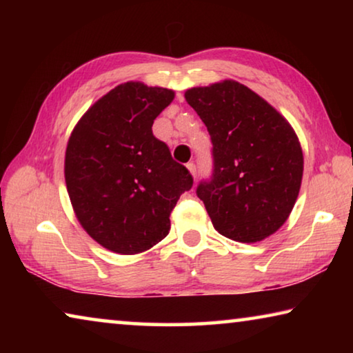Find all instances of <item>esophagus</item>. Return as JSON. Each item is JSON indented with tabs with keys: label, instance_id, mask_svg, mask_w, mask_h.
Segmentation results:
<instances>
[{
	"label": "esophagus",
	"instance_id": "34e87169",
	"mask_svg": "<svg viewBox=\"0 0 353 353\" xmlns=\"http://www.w3.org/2000/svg\"><path fill=\"white\" fill-rule=\"evenodd\" d=\"M187 168L190 170L191 174H193L196 177V174H198V170H196V163L194 162H188L187 163Z\"/></svg>",
	"mask_w": 353,
	"mask_h": 353
}]
</instances>
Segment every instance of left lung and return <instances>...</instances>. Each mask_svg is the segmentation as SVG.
I'll return each instance as SVG.
<instances>
[{
	"label": "left lung",
	"instance_id": "8db88e82",
	"mask_svg": "<svg viewBox=\"0 0 353 353\" xmlns=\"http://www.w3.org/2000/svg\"><path fill=\"white\" fill-rule=\"evenodd\" d=\"M187 103L212 140V176L196 194L213 227L240 243L272 235L301 190L303 155L297 135L272 105L235 81L190 88Z\"/></svg>",
	"mask_w": 353,
	"mask_h": 353
}]
</instances>
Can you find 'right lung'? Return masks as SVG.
Segmentation results:
<instances>
[{"instance_id": "right-lung-1", "label": "right lung", "mask_w": 353, "mask_h": 353, "mask_svg": "<svg viewBox=\"0 0 353 353\" xmlns=\"http://www.w3.org/2000/svg\"><path fill=\"white\" fill-rule=\"evenodd\" d=\"M174 92L126 82L77 123L65 154V182L83 229L101 246L132 255L170 232L179 198L193 176L152 134Z\"/></svg>"}]
</instances>
